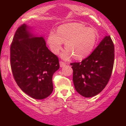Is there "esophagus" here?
<instances>
[{
	"mask_svg": "<svg viewBox=\"0 0 126 126\" xmlns=\"http://www.w3.org/2000/svg\"><path fill=\"white\" fill-rule=\"evenodd\" d=\"M66 64V63H65V62H62V61H60V66L61 67H63V66H64Z\"/></svg>",
	"mask_w": 126,
	"mask_h": 126,
	"instance_id": "esophagus-1",
	"label": "esophagus"
}]
</instances>
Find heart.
I'll return each mask as SVG.
<instances>
[{"instance_id":"heart-1","label":"heart","mask_w":126,"mask_h":126,"mask_svg":"<svg viewBox=\"0 0 126 126\" xmlns=\"http://www.w3.org/2000/svg\"><path fill=\"white\" fill-rule=\"evenodd\" d=\"M97 40L96 32L79 23H71L61 25L57 32H50L47 43L51 51L59 54L65 42L66 50L62 53L64 59L73 56L75 59H82L88 56L94 48Z\"/></svg>"}]
</instances>
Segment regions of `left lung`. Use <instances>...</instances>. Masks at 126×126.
Instances as JSON below:
<instances>
[{
    "label": "left lung",
    "instance_id": "8db88e82",
    "mask_svg": "<svg viewBox=\"0 0 126 126\" xmlns=\"http://www.w3.org/2000/svg\"><path fill=\"white\" fill-rule=\"evenodd\" d=\"M114 62V43L110 36H106L88 57L81 62L70 63L76 91L86 98L100 93L110 79Z\"/></svg>",
    "mask_w": 126,
    "mask_h": 126
}]
</instances>
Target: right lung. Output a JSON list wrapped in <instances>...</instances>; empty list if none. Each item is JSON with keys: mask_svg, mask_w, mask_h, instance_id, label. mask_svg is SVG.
<instances>
[{"mask_svg": "<svg viewBox=\"0 0 126 126\" xmlns=\"http://www.w3.org/2000/svg\"><path fill=\"white\" fill-rule=\"evenodd\" d=\"M10 63L21 90L37 99L52 93V78L60 67L59 58L46 47L43 37H34L25 24L18 27L10 47Z\"/></svg>", "mask_w": 126, "mask_h": 126, "instance_id": "right-lung-1", "label": "right lung"}]
</instances>
